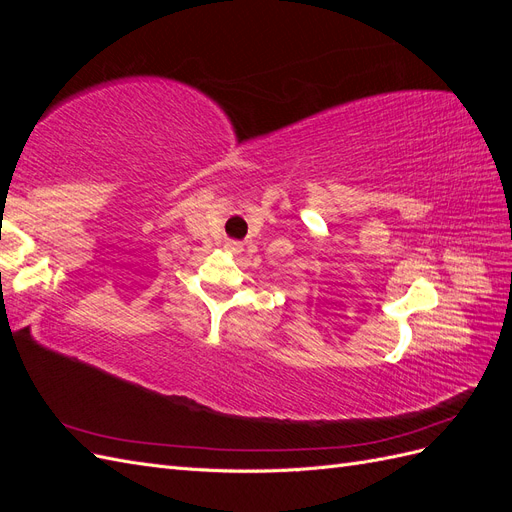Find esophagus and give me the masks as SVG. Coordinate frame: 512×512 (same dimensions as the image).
<instances>
[{
  "mask_svg": "<svg viewBox=\"0 0 512 512\" xmlns=\"http://www.w3.org/2000/svg\"><path fill=\"white\" fill-rule=\"evenodd\" d=\"M224 250H226L228 254H241V252H243V245H241L239 241H226V243H224Z\"/></svg>",
  "mask_w": 512,
  "mask_h": 512,
  "instance_id": "esophagus-1",
  "label": "esophagus"
}]
</instances>
